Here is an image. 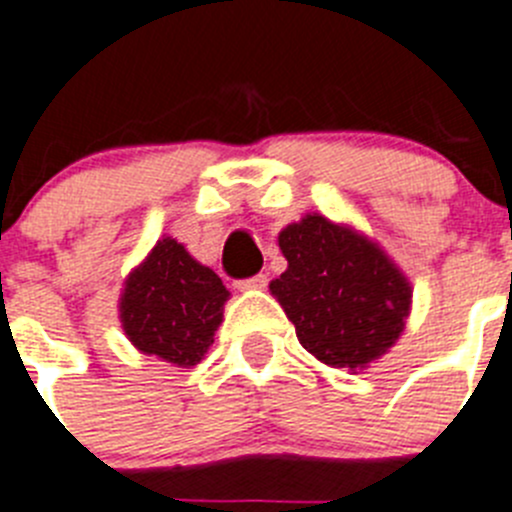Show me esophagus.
I'll use <instances>...</instances> for the list:
<instances>
[{"label":"esophagus","instance_id":"1","mask_svg":"<svg viewBox=\"0 0 512 512\" xmlns=\"http://www.w3.org/2000/svg\"><path fill=\"white\" fill-rule=\"evenodd\" d=\"M267 285V275H252L247 280H237V288L239 290H262Z\"/></svg>","mask_w":512,"mask_h":512}]
</instances>
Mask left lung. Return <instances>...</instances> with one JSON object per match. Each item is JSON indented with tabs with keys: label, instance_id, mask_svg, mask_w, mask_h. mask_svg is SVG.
<instances>
[{
	"label": "left lung",
	"instance_id": "8db88e82",
	"mask_svg": "<svg viewBox=\"0 0 512 512\" xmlns=\"http://www.w3.org/2000/svg\"><path fill=\"white\" fill-rule=\"evenodd\" d=\"M278 245L288 267L270 293L306 352L357 372L395 347L411 316L413 285L375 239L306 214L280 229Z\"/></svg>",
	"mask_w": 512,
	"mask_h": 512
}]
</instances>
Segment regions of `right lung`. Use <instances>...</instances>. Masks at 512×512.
<instances>
[{
    "instance_id": "1",
    "label": "right lung",
    "mask_w": 512,
    "mask_h": 512,
    "mask_svg": "<svg viewBox=\"0 0 512 512\" xmlns=\"http://www.w3.org/2000/svg\"><path fill=\"white\" fill-rule=\"evenodd\" d=\"M229 290L173 237H163L124 278L119 324L137 352L173 367L199 365L224 321Z\"/></svg>"
}]
</instances>
